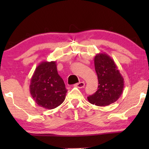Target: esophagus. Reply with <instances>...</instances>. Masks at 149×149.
<instances>
[{"instance_id":"1","label":"esophagus","mask_w":149,"mask_h":149,"mask_svg":"<svg viewBox=\"0 0 149 149\" xmlns=\"http://www.w3.org/2000/svg\"><path fill=\"white\" fill-rule=\"evenodd\" d=\"M74 87H79V88H83V87H85V83L83 82H79V83L75 84Z\"/></svg>"}]
</instances>
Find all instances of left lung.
<instances>
[{"mask_svg": "<svg viewBox=\"0 0 149 149\" xmlns=\"http://www.w3.org/2000/svg\"><path fill=\"white\" fill-rule=\"evenodd\" d=\"M94 66L99 85L95 93L87 97V100L98 107L115 102L124 88V79L115 62L109 55L100 53L95 56Z\"/></svg>", "mask_w": 149, "mask_h": 149, "instance_id": "1", "label": "left lung"}]
</instances>
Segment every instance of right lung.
<instances>
[{"mask_svg": "<svg viewBox=\"0 0 149 149\" xmlns=\"http://www.w3.org/2000/svg\"><path fill=\"white\" fill-rule=\"evenodd\" d=\"M56 61L40 62L30 79V92L35 102L46 109H54L64 101L67 89L58 74Z\"/></svg>", "mask_w": 149, "mask_h": 149, "instance_id": "right-lung-1", "label": "right lung"}]
</instances>
